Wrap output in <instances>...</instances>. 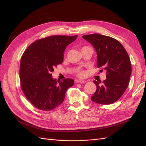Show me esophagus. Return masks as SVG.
Segmentation results:
<instances>
[{
	"instance_id": "esophagus-1",
	"label": "esophagus",
	"mask_w": 146,
	"mask_h": 146,
	"mask_svg": "<svg viewBox=\"0 0 146 146\" xmlns=\"http://www.w3.org/2000/svg\"><path fill=\"white\" fill-rule=\"evenodd\" d=\"M75 81H76V82H77V83H85V82H87L86 81H84V80H77Z\"/></svg>"
}]
</instances>
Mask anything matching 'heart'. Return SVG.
I'll use <instances>...</instances> for the list:
<instances>
[{"instance_id":"obj_1","label":"heart","mask_w":146,"mask_h":146,"mask_svg":"<svg viewBox=\"0 0 146 146\" xmlns=\"http://www.w3.org/2000/svg\"><path fill=\"white\" fill-rule=\"evenodd\" d=\"M78 75L80 76V77H84V76L85 75V72H84V71H79V72H78Z\"/></svg>"}]
</instances>
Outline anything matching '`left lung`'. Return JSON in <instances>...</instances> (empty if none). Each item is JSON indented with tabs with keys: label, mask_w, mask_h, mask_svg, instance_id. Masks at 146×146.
<instances>
[{
	"label": "left lung",
	"mask_w": 146,
	"mask_h": 146,
	"mask_svg": "<svg viewBox=\"0 0 146 146\" xmlns=\"http://www.w3.org/2000/svg\"><path fill=\"white\" fill-rule=\"evenodd\" d=\"M82 38L95 48L98 67L106 71V79L102 86L93 81L97 89L91 100L101 105L113 103L119 99L129 84L131 64L128 54L119 41L112 37L92 34Z\"/></svg>",
	"instance_id": "left-lung-1"
}]
</instances>
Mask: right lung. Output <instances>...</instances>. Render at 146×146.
Returning a JSON list of instances; mask_svg holds the SVG:
<instances>
[{
  "label": "right lung",
  "mask_w": 146,
  "mask_h": 146,
  "mask_svg": "<svg viewBox=\"0 0 146 146\" xmlns=\"http://www.w3.org/2000/svg\"><path fill=\"white\" fill-rule=\"evenodd\" d=\"M78 36H52L34 41L21 59L19 77L23 92L34 106L41 110H52L64 102L72 79L56 81L51 74L61 64L68 45Z\"/></svg>",
  "instance_id": "right-lung-1"
}]
</instances>
